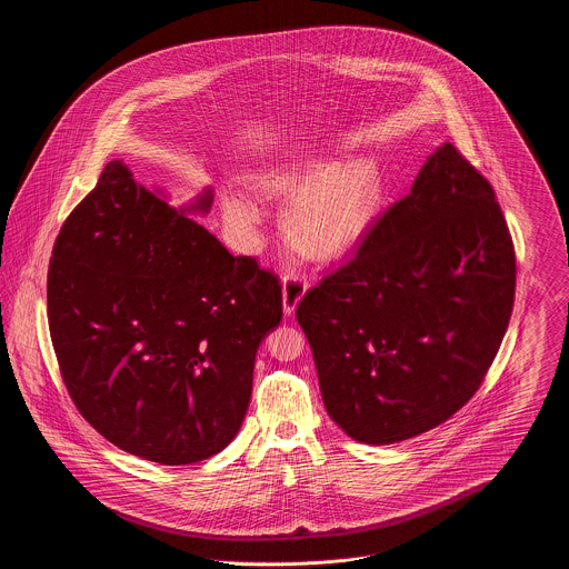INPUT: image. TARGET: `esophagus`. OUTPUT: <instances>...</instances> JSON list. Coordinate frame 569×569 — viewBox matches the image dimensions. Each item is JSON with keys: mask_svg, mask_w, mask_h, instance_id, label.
Masks as SVG:
<instances>
[{"mask_svg": "<svg viewBox=\"0 0 569 569\" xmlns=\"http://www.w3.org/2000/svg\"><path fill=\"white\" fill-rule=\"evenodd\" d=\"M307 292V279L300 272H292L283 277V313L292 316L297 311L298 302Z\"/></svg>", "mask_w": 569, "mask_h": 569, "instance_id": "obj_1", "label": "esophagus"}]
</instances>
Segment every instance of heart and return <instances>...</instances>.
Segmentation results:
<instances>
[{
	"instance_id": "obj_1",
	"label": "heart",
	"mask_w": 569,
	"mask_h": 569,
	"mask_svg": "<svg viewBox=\"0 0 569 569\" xmlns=\"http://www.w3.org/2000/svg\"><path fill=\"white\" fill-rule=\"evenodd\" d=\"M267 186L298 198L286 221L288 237L311 258H339L362 241L383 204V177L373 160L311 163L292 172H277ZM232 226L247 230L258 221L253 204L241 198L226 202Z\"/></svg>"
}]
</instances>
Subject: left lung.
I'll return each mask as SVG.
<instances>
[{"mask_svg":"<svg viewBox=\"0 0 569 569\" xmlns=\"http://www.w3.org/2000/svg\"><path fill=\"white\" fill-rule=\"evenodd\" d=\"M515 286L495 191L446 142L352 260L298 302L328 416L373 446L446 422L487 376Z\"/></svg>","mask_w":569,"mask_h":569,"instance_id":"left-lung-1","label":"left lung"}]
</instances>
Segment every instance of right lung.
Wrapping results in <instances>:
<instances>
[{
  "label": "right lung",
  "mask_w": 569,
  "mask_h": 569,
  "mask_svg": "<svg viewBox=\"0 0 569 569\" xmlns=\"http://www.w3.org/2000/svg\"><path fill=\"white\" fill-rule=\"evenodd\" d=\"M211 202L204 190L174 209L112 160L49 264V328L74 406L110 443L162 465L234 439L256 352L283 316L277 274L188 217Z\"/></svg>",
  "instance_id": "right-lung-1"
}]
</instances>
